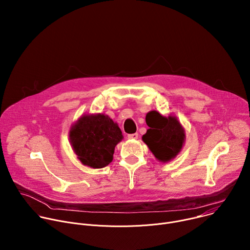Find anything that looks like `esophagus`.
I'll return each mask as SVG.
<instances>
[{
    "label": "esophagus",
    "mask_w": 250,
    "mask_h": 250,
    "mask_svg": "<svg viewBox=\"0 0 250 250\" xmlns=\"http://www.w3.org/2000/svg\"><path fill=\"white\" fill-rule=\"evenodd\" d=\"M137 137H138V133L137 132L131 133V134L127 135V138H129V139H137Z\"/></svg>",
    "instance_id": "obj_1"
}]
</instances>
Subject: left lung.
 Listing matches in <instances>:
<instances>
[{
	"label": "left lung",
	"mask_w": 250,
	"mask_h": 250,
	"mask_svg": "<svg viewBox=\"0 0 250 250\" xmlns=\"http://www.w3.org/2000/svg\"><path fill=\"white\" fill-rule=\"evenodd\" d=\"M148 115L146 124L149 128L142 135V140L157 160L168 162L181 151L185 141V130L176 117L166 118L156 111Z\"/></svg>",
	"instance_id": "1"
}]
</instances>
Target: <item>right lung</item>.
<instances>
[{"instance_id": "obj_1", "label": "right lung", "mask_w": 250, "mask_h": 250, "mask_svg": "<svg viewBox=\"0 0 250 250\" xmlns=\"http://www.w3.org/2000/svg\"><path fill=\"white\" fill-rule=\"evenodd\" d=\"M71 146L82 164L103 168L113 160L115 147L123 139L118 124L104 114L84 115L69 131Z\"/></svg>"}]
</instances>
